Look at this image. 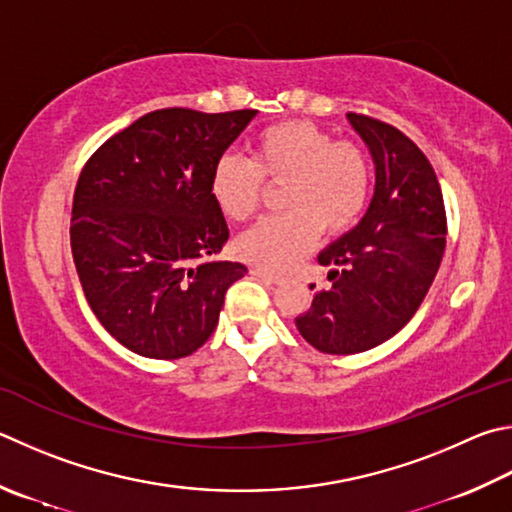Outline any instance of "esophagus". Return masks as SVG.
<instances>
[{
  "label": "esophagus",
  "instance_id": "esophagus-1",
  "mask_svg": "<svg viewBox=\"0 0 512 512\" xmlns=\"http://www.w3.org/2000/svg\"><path fill=\"white\" fill-rule=\"evenodd\" d=\"M250 273H253L255 277H259V280H262V282L268 284V286H280V284H284L282 277L268 273V271H264V268H253V271H250Z\"/></svg>",
  "mask_w": 512,
  "mask_h": 512
}]
</instances>
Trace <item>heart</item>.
Here are the masks:
<instances>
[{
	"mask_svg": "<svg viewBox=\"0 0 512 512\" xmlns=\"http://www.w3.org/2000/svg\"><path fill=\"white\" fill-rule=\"evenodd\" d=\"M266 185H284L280 203L288 212L244 232L237 253L266 271H286L322 230L333 237L358 224L371 192V163L356 141H333L309 120H286L255 136L253 159L224 154L210 174L212 199L232 221L257 215Z\"/></svg>",
	"mask_w": 512,
	"mask_h": 512,
	"instance_id": "1",
	"label": "heart"
}]
</instances>
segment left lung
Listing matches in <instances>:
<instances>
[{
  "instance_id": "obj_1",
  "label": "left lung",
  "mask_w": 512,
  "mask_h": 512,
  "mask_svg": "<svg viewBox=\"0 0 512 512\" xmlns=\"http://www.w3.org/2000/svg\"><path fill=\"white\" fill-rule=\"evenodd\" d=\"M347 116L374 156V199L360 224L320 253L331 286L295 318L309 345L336 356L374 349L412 320L448 235L439 179L416 143L378 118Z\"/></svg>"
}]
</instances>
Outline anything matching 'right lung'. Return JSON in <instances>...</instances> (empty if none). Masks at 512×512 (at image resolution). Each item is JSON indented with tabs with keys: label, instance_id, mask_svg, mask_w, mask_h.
<instances>
[{
	"label": "right lung",
	"instance_id": "obj_1",
	"mask_svg": "<svg viewBox=\"0 0 512 512\" xmlns=\"http://www.w3.org/2000/svg\"><path fill=\"white\" fill-rule=\"evenodd\" d=\"M255 114L156 109L107 138L82 167L73 262L102 327L138 356L197 351L230 284L248 273L237 262H208L228 241L210 174Z\"/></svg>",
	"mask_w": 512,
	"mask_h": 512
}]
</instances>
